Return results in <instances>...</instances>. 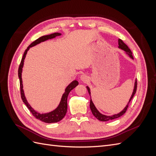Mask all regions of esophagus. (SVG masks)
Wrapping results in <instances>:
<instances>
[{
	"instance_id": "34e87169",
	"label": "esophagus",
	"mask_w": 156,
	"mask_h": 156,
	"mask_svg": "<svg viewBox=\"0 0 156 156\" xmlns=\"http://www.w3.org/2000/svg\"><path fill=\"white\" fill-rule=\"evenodd\" d=\"M80 79H81L82 81H87L88 80V77L86 75L83 74V75H81V76H80Z\"/></svg>"
}]
</instances>
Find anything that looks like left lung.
<instances>
[{"label": "left lung", "mask_w": 156, "mask_h": 156, "mask_svg": "<svg viewBox=\"0 0 156 156\" xmlns=\"http://www.w3.org/2000/svg\"><path fill=\"white\" fill-rule=\"evenodd\" d=\"M118 48H119V49H121L122 50H124L125 51L126 54L127 56H128L130 58L133 60V55H132V52L129 49V48H128V47H127V45L126 44H125L124 42H123V41H122L120 39L119 40V46H118ZM136 86H137V81H136V79H135V84H134L133 90V92H132L131 96V98L129 99V102L127 103V104L126 105V106L124 107V109L122 110V111H120L119 113H118V114L113 115H111V116H107V115H103V114H101V112H100V111H99L97 109V108L96 107L95 105H94V103H93L92 99H91L90 89V88L88 86H87V88L88 90V93L90 94V110H91V111L92 112L93 115L95 116L98 120H100V121H102V122H105V121H108V120H110L115 119H117V118H119L121 116L123 115L124 113L126 112V111H127V107H128L129 102L131 101V100H132V98H133V96L135 95V94L136 90Z\"/></svg>", "instance_id": "1"}]
</instances>
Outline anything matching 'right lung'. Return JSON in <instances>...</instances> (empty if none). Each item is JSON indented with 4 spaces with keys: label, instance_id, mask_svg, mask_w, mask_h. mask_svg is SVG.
Returning a JSON list of instances; mask_svg holds the SVG:
<instances>
[{
    "label": "right lung",
    "instance_id": "right-lung-1",
    "mask_svg": "<svg viewBox=\"0 0 156 156\" xmlns=\"http://www.w3.org/2000/svg\"><path fill=\"white\" fill-rule=\"evenodd\" d=\"M61 33L59 32H55L53 33V34H51L49 35H46V36H43L39 38H37L36 40L34 41H33L32 43L28 47L27 49L25 50L24 54H23V58L21 59V63L20 65V67H19L18 69V76L19 79H20V89H21V99L23 101V103H25L27 108H29L30 112L32 114V115L34 116L35 118H36L37 119H38L42 122H45V123H55V122H58L62 120L63 118L65 116L67 112V109H68V104H67V99L68 94L70 92V91L73 90L75 87H76L78 84L79 83L77 81V80H74L72 83H71L69 84H68V87L66 88L65 89V92L62 94V98H61V100L60 101L59 105L58 107H56L55 110L53 111H51L48 113H40L38 112H37L35 111L34 108H33L30 105L29 103V102L27 101L26 97L25 96V93L24 90H23V81H22V71H23V65H24V60L26 57V55L27 53V51L29 50V49L33 46H35L37 44H40L41 42H44L50 39H53L55 38V37L60 36Z\"/></svg>",
    "mask_w": 156,
    "mask_h": 156
}]
</instances>
